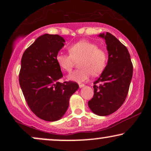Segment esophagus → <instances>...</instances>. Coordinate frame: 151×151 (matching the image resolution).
Here are the masks:
<instances>
[{
	"label": "esophagus",
	"instance_id": "1",
	"mask_svg": "<svg viewBox=\"0 0 151 151\" xmlns=\"http://www.w3.org/2000/svg\"><path fill=\"white\" fill-rule=\"evenodd\" d=\"M79 88H82L83 86H84V84H79Z\"/></svg>",
	"mask_w": 151,
	"mask_h": 151
}]
</instances>
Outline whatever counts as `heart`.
Masks as SVG:
<instances>
[{
	"label": "heart",
	"instance_id": "obj_1",
	"mask_svg": "<svg viewBox=\"0 0 151 151\" xmlns=\"http://www.w3.org/2000/svg\"><path fill=\"white\" fill-rule=\"evenodd\" d=\"M70 55L59 53L56 61L60 68L65 72H70L75 62L80 60L79 70L74 71L68 75L71 81L82 82L89 79L91 74L96 77L105 70L108 56L104 50L99 48L95 43L81 40L72 44L68 48Z\"/></svg>",
	"mask_w": 151,
	"mask_h": 151
}]
</instances>
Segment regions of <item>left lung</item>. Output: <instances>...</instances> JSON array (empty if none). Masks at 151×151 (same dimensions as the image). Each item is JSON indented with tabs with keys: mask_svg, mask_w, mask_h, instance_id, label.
I'll return each mask as SVG.
<instances>
[{
	"mask_svg": "<svg viewBox=\"0 0 151 151\" xmlns=\"http://www.w3.org/2000/svg\"><path fill=\"white\" fill-rule=\"evenodd\" d=\"M105 40L109 54L107 65L100 77L93 82V98L89 109L98 116H108L124 104L133 76V65L126 46L109 32L100 33Z\"/></svg>",
	"mask_w": 151,
	"mask_h": 151,
	"instance_id": "left-lung-1",
	"label": "left lung"
}]
</instances>
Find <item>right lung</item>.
I'll use <instances>...</instances> for the list:
<instances>
[{"instance_id": "add662e5", "label": "right lung", "mask_w": 151, "mask_h": 151, "mask_svg": "<svg viewBox=\"0 0 151 151\" xmlns=\"http://www.w3.org/2000/svg\"><path fill=\"white\" fill-rule=\"evenodd\" d=\"M58 35L40 36L24 52L19 83L33 113L47 121L60 120L69 107V101L79 88L74 81H59L63 77L56 56L65 46Z\"/></svg>"}]
</instances>
